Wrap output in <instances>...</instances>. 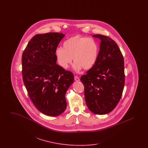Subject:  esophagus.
Segmentation results:
<instances>
[{
  "instance_id": "obj_1",
  "label": "esophagus",
  "mask_w": 148,
  "mask_h": 148,
  "mask_svg": "<svg viewBox=\"0 0 148 148\" xmlns=\"http://www.w3.org/2000/svg\"><path fill=\"white\" fill-rule=\"evenodd\" d=\"M74 79H75V80L76 82H79V81L80 80L79 77H78L77 76H75V77H74Z\"/></svg>"
}]
</instances>
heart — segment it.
I'll return each mask as SVG.
<instances>
[{
    "mask_svg": "<svg viewBox=\"0 0 148 148\" xmlns=\"http://www.w3.org/2000/svg\"><path fill=\"white\" fill-rule=\"evenodd\" d=\"M99 53L97 42L92 38L76 35L64 42L63 48H57L55 55L58 62L64 69H67L73 58L74 70L78 72L83 68L89 70L96 63Z\"/></svg>",
    "mask_w": 148,
    "mask_h": 148,
    "instance_id": "heart-1",
    "label": "heart"
}]
</instances>
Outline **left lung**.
<instances>
[{"label":"left lung","instance_id":"1","mask_svg":"<svg viewBox=\"0 0 148 148\" xmlns=\"http://www.w3.org/2000/svg\"><path fill=\"white\" fill-rule=\"evenodd\" d=\"M99 38L100 50L96 63L82 75L86 106L95 114L111 112L121 98L125 83L124 58L114 40L105 35Z\"/></svg>","mask_w":148,"mask_h":148}]
</instances>
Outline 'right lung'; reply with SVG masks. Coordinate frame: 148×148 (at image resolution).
I'll list each match as a JSON object with an SVG mask.
<instances>
[{"instance_id": "1", "label": "right lung", "mask_w": 148, "mask_h": 148, "mask_svg": "<svg viewBox=\"0 0 148 148\" xmlns=\"http://www.w3.org/2000/svg\"><path fill=\"white\" fill-rule=\"evenodd\" d=\"M63 33L36 34L22 55L23 80L29 97L36 109L56 116L66 108L65 94L74 82V75L56 63L55 50Z\"/></svg>"}]
</instances>
